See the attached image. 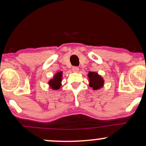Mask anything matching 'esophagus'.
I'll use <instances>...</instances> for the list:
<instances>
[{
  "instance_id": "1",
  "label": "esophagus",
  "mask_w": 146,
  "mask_h": 146,
  "mask_svg": "<svg viewBox=\"0 0 146 146\" xmlns=\"http://www.w3.org/2000/svg\"><path fill=\"white\" fill-rule=\"evenodd\" d=\"M72 71L74 72H78L79 71V68L78 66H73Z\"/></svg>"
}]
</instances>
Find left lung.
Returning a JSON list of instances; mask_svg holds the SVG:
<instances>
[{
  "label": "left lung",
  "instance_id": "1",
  "mask_svg": "<svg viewBox=\"0 0 146 146\" xmlns=\"http://www.w3.org/2000/svg\"><path fill=\"white\" fill-rule=\"evenodd\" d=\"M88 78L90 80V86L94 90L100 89L104 86V80L98 73L90 72Z\"/></svg>",
  "mask_w": 146,
  "mask_h": 146
}]
</instances>
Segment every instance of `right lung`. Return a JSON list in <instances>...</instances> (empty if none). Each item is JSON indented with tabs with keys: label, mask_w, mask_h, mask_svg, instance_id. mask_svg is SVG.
<instances>
[{
	"label": "right lung",
	"mask_w": 146,
	"mask_h": 146,
	"mask_svg": "<svg viewBox=\"0 0 146 146\" xmlns=\"http://www.w3.org/2000/svg\"><path fill=\"white\" fill-rule=\"evenodd\" d=\"M62 72H57L54 78L49 81V85L54 90H58L61 86V80H62Z\"/></svg>",
	"instance_id": "add662e5"
}]
</instances>
